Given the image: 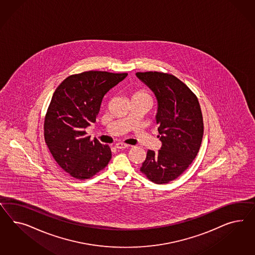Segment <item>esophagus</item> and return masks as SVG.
Here are the masks:
<instances>
[{"label":"esophagus","mask_w":255,"mask_h":255,"mask_svg":"<svg viewBox=\"0 0 255 255\" xmlns=\"http://www.w3.org/2000/svg\"><path fill=\"white\" fill-rule=\"evenodd\" d=\"M129 145H126V144H123V143H117L116 145H115V147L117 148V149H124V148H127Z\"/></svg>","instance_id":"obj_1"}]
</instances>
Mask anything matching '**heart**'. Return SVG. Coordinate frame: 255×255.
<instances>
[{
  "label": "heart",
  "mask_w": 255,
  "mask_h": 255,
  "mask_svg": "<svg viewBox=\"0 0 255 255\" xmlns=\"http://www.w3.org/2000/svg\"><path fill=\"white\" fill-rule=\"evenodd\" d=\"M147 97V98H150L149 96L144 92V91H139V92H136V93H134L133 95H132V97Z\"/></svg>",
  "instance_id": "1"
}]
</instances>
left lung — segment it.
I'll return each mask as SVG.
<instances>
[{
    "instance_id": "obj_1",
    "label": "left lung",
    "mask_w": 255,
    "mask_h": 255,
    "mask_svg": "<svg viewBox=\"0 0 255 255\" xmlns=\"http://www.w3.org/2000/svg\"><path fill=\"white\" fill-rule=\"evenodd\" d=\"M158 101L156 122L161 147L148 149L140 171L156 184L176 179L192 163L203 136V119L195 94L175 76L158 71L137 72Z\"/></svg>"
}]
</instances>
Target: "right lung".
I'll list each match as a JSON object with an SVG mask.
<instances>
[{"label":"right lung","instance_id":"add662e5","mask_svg":"<svg viewBox=\"0 0 255 255\" xmlns=\"http://www.w3.org/2000/svg\"><path fill=\"white\" fill-rule=\"evenodd\" d=\"M128 75L85 71L70 75L55 89L44 120V139L57 164L76 179L91 178L111 158L108 145L90 140L85 129L96 123L104 96Z\"/></svg>","mask_w":255,"mask_h":255}]
</instances>
